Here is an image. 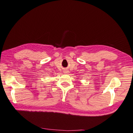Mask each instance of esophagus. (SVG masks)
<instances>
[{"instance_id": "esophagus-1", "label": "esophagus", "mask_w": 133, "mask_h": 133, "mask_svg": "<svg viewBox=\"0 0 133 133\" xmlns=\"http://www.w3.org/2000/svg\"><path fill=\"white\" fill-rule=\"evenodd\" d=\"M63 73H65V74H67V73H69V71H67V70H65L64 71H63Z\"/></svg>"}]
</instances>
